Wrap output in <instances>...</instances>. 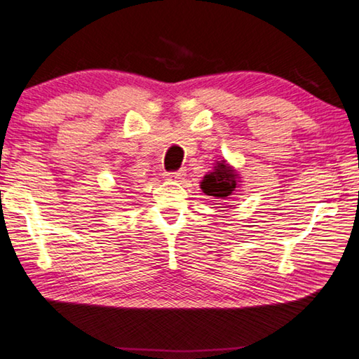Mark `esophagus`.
Listing matches in <instances>:
<instances>
[{
    "label": "esophagus",
    "instance_id": "esophagus-1",
    "mask_svg": "<svg viewBox=\"0 0 359 359\" xmlns=\"http://www.w3.org/2000/svg\"><path fill=\"white\" fill-rule=\"evenodd\" d=\"M186 176V172L184 170H178V172H168L165 173V178L168 181H181Z\"/></svg>",
    "mask_w": 359,
    "mask_h": 359
}]
</instances>
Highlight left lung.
<instances>
[{"mask_svg":"<svg viewBox=\"0 0 359 359\" xmlns=\"http://www.w3.org/2000/svg\"><path fill=\"white\" fill-rule=\"evenodd\" d=\"M238 183H240V175L236 170L225 161H217L215 170L203 176L200 187L206 196L219 200H229L236 191Z\"/></svg>","mask_w":359,"mask_h":359,"instance_id":"obj_1","label":"left lung"}]
</instances>
